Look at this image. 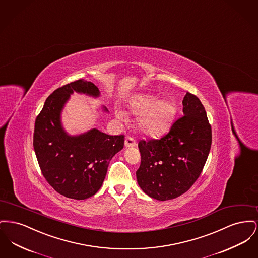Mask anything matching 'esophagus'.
<instances>
[{
  "instance_id": "obj_1",
  "label": "esophagus",
  "mask_w": 258,
  "mask_h": 258,
  "mask_svg": "<svg viewBox=\"0 0 258 258\" xmlns=\"http://www.w3.org/2000/svg\"><path fill=\"white\" fill-rule=\"evenodd\" d=\"M136 146H137V143L134 138H132L131 136H127L125 139V147L130 148V147H136Z\"/></svg>"
}]
</instances>
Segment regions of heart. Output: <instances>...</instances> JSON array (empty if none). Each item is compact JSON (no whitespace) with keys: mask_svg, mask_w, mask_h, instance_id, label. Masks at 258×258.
<instances>
[{"mask_svg":"<svg viewBox=\"0 0 258 258\" xmlns=\"http://www.w3.org/2000/svg\"><path fill=\"white\" fill-rule=\"evenodd\" d=\"M155 96H138L130 103V111L139 118L140 129L148 135H160L173 121L176 114V106L170 100H158ZM116 116L123 118L122 111L117 110Z\"/></svg>","mask_w":258,"mask_h":258,"instance_id":"1","label":"heart"}]
</instances>
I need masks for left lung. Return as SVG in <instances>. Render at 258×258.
<instances>
[{
    "instance_id": "left-lung-1",
    "label": "left lung",
    "mask_w": 258,
    "mask_h": 258,
    "mask_svg": "<svg viewBox=\"0 0 258 258\" xmlns=\"http://www.w3.org/2000/svg\"><path fill=\"white\" fill-rule=\"evenodd\" d=\"M182 105L184 115L166 135L138 144V183L159 201L175 199L190 189L203 171L212 146V127L199 98L187 91Z\"/></svg>"
}]
</instances>
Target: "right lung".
Segmentation results:
<instances>
[{"label": "right lung", "mask_w": 258, "mask_h": 258, "mask_svg": "<svg viewBox=\"0 0 258 258\" xmlns=\"http://www.w3.org/2000/svg\"><path fill=\"white\" fill-rule=\"evenodd\" d=\"M74 91L99 95L95 84L83 80L57 88L36 117L33 145L49 185L67 198L84 200L101 188L111 158L124 147V135H107L97 129L78 137L67 135L60 112Z\"/></svg>", "instance_id": "add662e5"}]
</instances>
